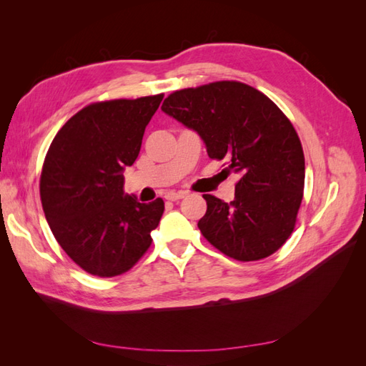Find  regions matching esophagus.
Wrapping results in <instances>:
<instances>
[{
	"mask_svg": "<svg viewBox=\"0 0 366 366\" xmlns=\"http://www.w3.org/2000/svg\"><path fill=\"white\" fill-rule=\"evenodd\" d=\"M186 197V192L184 191H179V192H175V191H171V192H168L164 195V198L168 202H177V200H182V198H184Z\"/></svg>",
	"mask_w": 366,
	"mask_h": 366,
	"instance_id": "34e87169",
	"label": "esophagus"
}]
</instances>
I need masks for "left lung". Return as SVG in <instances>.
<instances>
[{"label": "left lung", "mask_w": 366, "mask_h": 366, "mask_svg": "<svg viewBox=\"0 0 366 366\" xmlns=\"http://www.w3.org/2000/svg\"><path fill=\"white\" fill-rule=\"evenodd\" d=\"M162 112L195 131L210 159L238 174L234 202L203 195V237L238 261L262 259L292 235L302 202L305 162L293 125L253 86L221 81L164 99Z\"/></svg>", "instance_id": "8db88e82"}]
</instances>
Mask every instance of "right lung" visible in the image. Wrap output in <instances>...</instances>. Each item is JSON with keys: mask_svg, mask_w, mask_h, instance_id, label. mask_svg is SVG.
Masks as SVG:
<instances>
[{"mask_svg": "<svg viewBox=\"0 0 366 366\" xmlns=\"http://www.w3.org/2000/svg\"><path fill=\"white\" fill-rule=\"evenodd\" d=\"M163 94L82 108L54 136L39 192L59 246L85 272L112 278L128 272L151 246L164 210L124 191V171L136 162L143 132Z\"/></svg>", "mask_w": 366, "mask_h": 366, "instance_id": "add662e5", "label": "right lung"}]
</instances>
